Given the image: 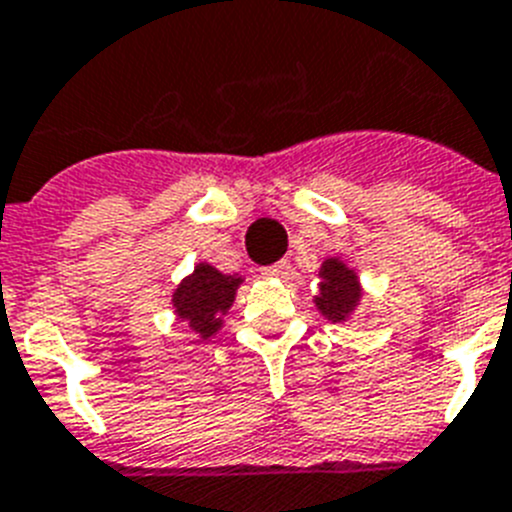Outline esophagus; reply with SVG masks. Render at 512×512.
<instances>
[{
    "mask_svg": "<svg viewBox=\"0 0 512 512\" xmlns=\"http://www.w3.org/2000/svg\"><path fill=\"white\" fill-rule=\"evenodd\" d=\"M286 270H289V265L276 263V265H268V268H263L260 273H263V278H283L286 276Z\"/></svg>",
    "mask_w": 512,
    "mask_h": 512,
    "instance_id": "34e87169",
    "label": "esophagus"
}]
</instances>
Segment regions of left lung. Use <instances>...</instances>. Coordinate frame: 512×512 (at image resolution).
Returning a JSON list of instances; mask_svg holds the SVG:
<instances>
[{"label": "left lung", "instance_id": "1", "mask_svg": "<svg viewBox=\"0 0 512 512\" xmlns=\"http://www.w3.org/2000/svg\"><path fill=\"white\" fill-rule=\"evenodd\" d=\"M317 278V296L312 299L317 312L330 322H349L364 296L359 273L349 268V263H343L341 257H325Z\"/></svg>", "mask_w": 512, "mask_h": 512}]
</instances>
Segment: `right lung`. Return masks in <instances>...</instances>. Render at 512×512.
I'll return each instance as SVG.
<instances>
[{
    "mask_svg": "<svg viewBox=\"0 0 512 512\" xmlns=\"http://www.w3.org/2000/svg\"><path fill=\"white\" fill-rule=\"evenodd\" d=\"M242 276H229L208 263H197L190 276H184L171 294V307L187 328L210 341L223 328V317L229 315L236 299V289L242 286Z\"/></svg>",
    "mask_w": 512,
    "mask_h": 512,
    "instance_id": "obj_1",
    "label": "right lung"
}]
</instances>
